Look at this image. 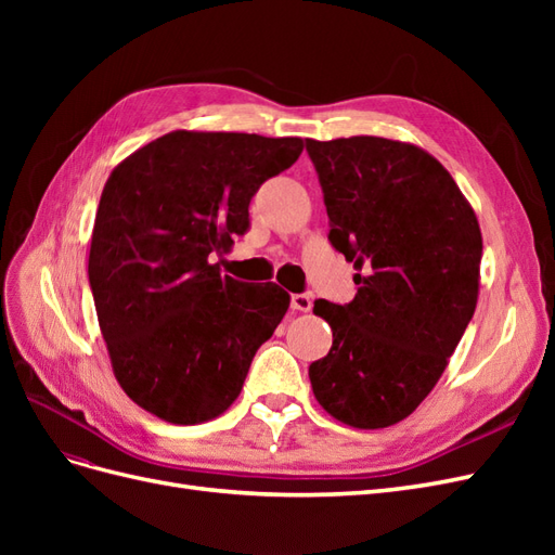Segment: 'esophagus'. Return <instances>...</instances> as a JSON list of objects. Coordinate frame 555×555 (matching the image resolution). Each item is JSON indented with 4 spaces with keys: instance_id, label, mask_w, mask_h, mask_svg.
<instances>
[{
    "instance_id": "34e87169",
    "label": "esophagus",
    "mask_w": 555,
    "mask_h": 555,
    "mask_svg": "<svg viewBox=\"0 0 555 555\" xmlns=\"http://www.w3.org/2000/svg\"><path fill=\"white\" fill-rule=\"evenodd\" d=\"M312 308V296L310 294H292V310L308 312Z\"/></svg>"
}]
</instances>
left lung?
I'll use <instances>...</instances> for the list:
<instances>
[{
  "mask_svg": "<svg viewBox=\"0 0 555 555\" xmlns=\"http://www.w3.org/2000/svg\"><path fill=\"white\" fill-rule=\"evenodd\" d=\"M328 241L354 261L345 306L314 300L333 331L310 363L314 398L354 428L410 416L444 373L477 308L481 231L459 184L422 147L379 137L306 139Z\"/></svg>",
  "mask_w": 555,
  "mask_h": 555,
  "instance_id": "1",
  "label": "left lung"
}]
</instances>
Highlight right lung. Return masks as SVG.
<instances>
[{
  "label": "right lung",
  "mask_w": 555,
  "mask_h": 555,
  "mask_svg": "<svg viewBox=\"0 0 555 555\" xmlns=\"http://www.w3.org/2000/svg\"><path fill=\"white\" fill-rule=\"evenodd\" d=\"M304 153L300 139L171 131L115 166L99 201L90 289L125 393L171 424H201L238 398L289 294L222 275L249 201Z\"/></svg>",
  "instance_id": "add662e5"
}]
</instances>
